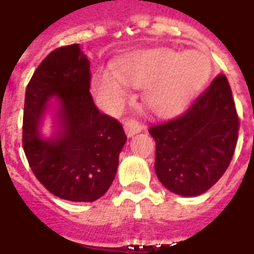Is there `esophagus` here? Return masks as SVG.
Instances as JSON below:
<instances>
[{"label":"esophagus","instance_id":"34e87169","mask_svg":"<svg viewBox=\"0 0 254 254\" xmlns=\"http://www.w3.org/2000/svg\"><path fill=\"white\" fill-rule=\"evenodd\" d=\"M124 129H125V133H127V137H132L133 134L143 130L144 125H141L140 122L134 121V120H127V121L124 122Z\"/></svg>","mask_w":254,"mask_h":254}]
</instances>
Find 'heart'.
Here are the masks:
<instances>
[{
	"label": "heart",
	"mask_w": 254,
	"mask_h": 254,
	"mask_svg": "<svg viewBox=\"0 0 254 254\" xmlns=\"http://www.w3.org/2000/svg\"><path fill=\"white\" fill-rule=\"evenodd\" d=\"M212 64L202 52L184 54L155 49L133 54L118 66L116 76L105 73L95 80V89L106 105L116 109L127 96L124 84L145 87L143 102L151 113L170 117L185 107L205 85Z\"/></svg>",
	"instance_id": "obj_1"
}]
</instances>
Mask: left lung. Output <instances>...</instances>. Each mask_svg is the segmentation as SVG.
I'll return each mask as SVG.
<instances>
[{
    "instance_id": "8db88e82",
    "label": "left lung",
    "mask_w": 254,
    "mask_h": 254,
    "mask_svg": "<svg viewBox=\"0 0 254 254\" xmlns=\"http://www.w3.org/2000/svg\"><path fill=\"white\" fill-rule=\"evenodd\" d=\"M240 118L227 77L219 74L182 116L149 127L156 144L155 171L180 196H198L227 170Z\"/></svg>"
}]
</instances>
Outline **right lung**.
Here are the masks:
<instances>
[{"label":"right lung","instance_id":"1","mask_svg":"<svg viewBox=\"0 0 254 254\" xmlns=\"http://www.w3.org/2000/svg\"><path fill=\"white\" fill-rule=\"evenodd\" d=\"M89 61L78 45L58 47L36 67L25 89L23 148L38 181L54 196L92 202L109 190L127 136L98 110L89 92ZM57 97L59 132L43 139L40 122Z\"/></svg>","mask_w":254,"mask_h":254}]
</instances>
